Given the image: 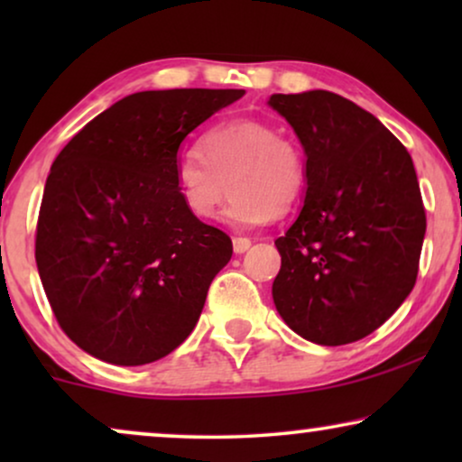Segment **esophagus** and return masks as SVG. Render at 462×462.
I'll use <instances>...</instances> for the list:
<instances>
[{"label":"esophagus","instance_id":"34e87169","mask_svg":"<svg viewBox=\"0 0 462 462\" xmlns=\"http://www.w3.org/2000/svg\"><path fill=\"white\" fill-rule=\"evenodd\" d=\"M250 245L252 242L248 237H233V252H236V254H244V252H248Z\"/></svg>","mask_w":462,"mask_h":462}]
</instances>
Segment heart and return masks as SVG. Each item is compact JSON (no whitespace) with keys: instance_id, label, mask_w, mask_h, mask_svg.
<instances>
[{"instance_id":"b5f03b06","label":"heart","mask_w":462,"mask_h":462,"mask_svg":"<svg viewBox=\"0 0 462 462\" xmlns=\"http://www.w3.org/2000/svg\"><path fill=\"white\" fill-rule=\"evenodd\" d=\"M174 185L185 210L198 220H210L231 187L223 220L250 229L292 210L307 185L305 157L273 125L233 119L208 130L199 151L176 162Z\"/></svg>"}]
</instances>
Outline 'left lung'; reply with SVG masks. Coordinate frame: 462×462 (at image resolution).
<instances>
[{"label":"left lung","mask_w":462,"mask_h":462,"mask_svg":"<svg viewBox=\"0 0 462 462\" xmlns=\"http://www.w3.org/2000/svg\"><path fill=\"white\" fill-rule=\"evenodd\" d=\"M305 151V204L275 245L273 302L315 345L368 337L412 292L427 218L412 157L362 106L328 90L271 94Z\"/></svg>","instance_id":"8db88e82"}]
</instances>
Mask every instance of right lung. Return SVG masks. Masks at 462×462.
<instances>
[{
	"label": "right lung",
	"instance_id": "obj_1",
	"mask_svg": "<svg viewBox=\"0 0 462 462\" xmlns=\"http://www.w3.org/2000/svg\"><path fill=\"white\" fill-rule=\"evenodd\" d=\"M244 94H130L54 160L37 220V271L60 328L92 357L151 364L193 332L233 245L185 210L174 168L189 132Z\"/></svg>",
	"mask_w": 462,
	"mask_h": 462
}]
</instances>
